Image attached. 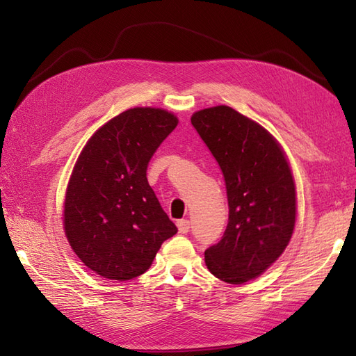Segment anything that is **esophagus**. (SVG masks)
<instances>
[{"label":"esophagus","mask_w":356,"mask_h":356,"mask_svg":"<svg viewBox=\"0 0 356 356\" xmlns=\"http://www.w3.org/2000/svg\"><path fill=\"white\" fill-rule=\"evenodd\" d=\"M177 225H178L179 233H188V230H190V221L188 220H179L177 222Z\"/></svg>","instance_id":"obj_1"}]
</instances>
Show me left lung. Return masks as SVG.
Masks as SVG:
<instances>
[{"label": "left lung", "mask_w": 356, "mask_h": 356, "mask_svg": "<svg viewBox=\"0 0 356 356\" xmlns=\"http://www.w3.org/2000/svg\"><path fill=\"white\" fill-rule=\"evenodd\" d=\"M191 124L217 160L229 200V224L204 251V263L224 282H248L277 260L293 236L291 169L273 136L230 106L197 111Z\"/></svg>", "instance_id": "8db88e82"}]
</instances>
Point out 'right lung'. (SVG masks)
Segmentation results:
<instances>
[{"mask_svg":"<svg viewBox=\"0 0 356 356\" xmlns=\"http://www.w3.org/2000/svg\"><path fill=\"white\" fill-rule=\"evenodd\" d=\"M177 124L165 110H127L95 132L74 166L65 234L84 266L102 277L143 275L178 232L147 179L149 160Z\"/></svg>","mask_w":356,"mask_h":356,"instance_id":"right-lung-1","label":"right lung"}]
</instances>
